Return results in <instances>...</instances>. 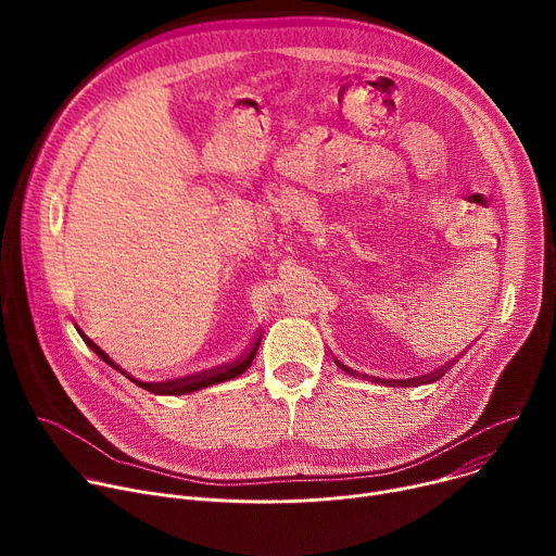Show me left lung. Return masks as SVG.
<instances>
[{
	"instance_id": "obj_1",
	"label": "left lung",
	"mask_w": 556,
	"mask_h": 556,
	"mask_svg": "<svg viewBox=\"0 0 556 556\" xmlns=\"http://www.w3.org/2000/svg\"><path fill=\"white\" fill-rule=\"evenodd\" d=\"M334 363L343 369V371H348V374H352V376H356V371L354 369H350V367H345L341 361H337L334 358ZM448 367L444 365L442 369H435V371H431V374H427V376H418V378H407V380H384V378H376V376H371V382H380V384H389V387H418V384H429V382H433V380H438V378H442L444 376V371H446Z\"/></svg>"
}]
</instances>
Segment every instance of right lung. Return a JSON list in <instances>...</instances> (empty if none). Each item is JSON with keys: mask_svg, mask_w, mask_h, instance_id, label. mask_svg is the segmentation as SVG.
Segmentation results:
<instances>
[{"mask_svg": "<svg viewBox=\"0 0 556 556\" xmlns=\"http://www.w3.org/2000/svg\"><path fill=\"white\" fill-rule=\"evenodd\" d=\"M76 330H78V334H81V339L88 343V348H92V350L99 354V358H103L110 367L118 369L123 376H127V378H129L131 382H136L138 387H142V389H147V391H151V393H161V395H182V393H191V391H198V389H204V387H211V384H217V382L232 380V378H237V376H242V374L251 367V363H253V358H255V354H257V350H260V341H262V337H257V341L251 345V350H249L244 356H240V358L228 363V365L213 367V369H206V371H200V374H191V376H182V378H174V380L142 382V380L129 376L125 369H121V367H118L81 328H76Z\"/></svg>", "mask_w": 556, "mask_h": 556, "instance_id": "obj_1", "label": "right lung"}]
</instances>
